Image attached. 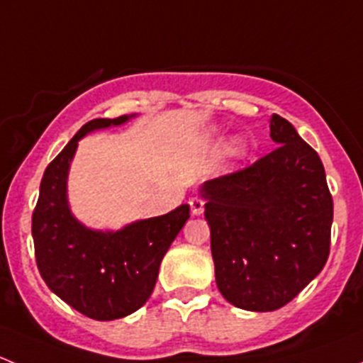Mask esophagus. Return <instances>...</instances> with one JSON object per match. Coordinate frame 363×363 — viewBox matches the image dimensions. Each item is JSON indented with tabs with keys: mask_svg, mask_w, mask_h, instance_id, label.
<instances>
[{
	"mask_svg": "<svg viewBox=\"0 0 363 363\" xmlns=\"http://www.w3.org/2000/svg\"><path fill=\"white\" fill-rule=\"evenodd\" d=\"M189 207H191L193 216H200L203 212L205 203L202 199H199V196H193V199H189Z\"/></svg>",
	"mask_w": 363,
	"mask_h": 363,
	"instance_id": "34e87169",
	"label": "esophagus"
}]
</instances>
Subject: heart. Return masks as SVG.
<instances>
[{"label": "heart", "mask_w": 363, "mask_h": 363, "mask_svg": "<svg viewBox=\"0 0 363 363\" xmlns=\"http://www.w3.org/2000/svg\"><path fill=\"white\" fill-rule=\"evenodd\" d=\"M230 151H232V155H240V152H242V145H240V142H233Z\"/></svg>", "instance_id": "b5f03b06"}]
</instances>
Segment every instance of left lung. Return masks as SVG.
Masks as SVG:
<instances>
[{
	"label": "left lung",
	"instance_id": "obj_1",
	"mask_svg": "<svg viewBox=\"0 0 363 363\" xmlns=\"http://www.w3.org/2000/svg\"><path fill=\"white\" fill-rule=\"evenodd\" d=\"M277 147L251 167L203 182L216 284L239 309L269 313L325 267L334 203L318 152L272 113Z\"/></svg>",
	"mask_w": 363,
	"mask_h": 363
}]
</instances>
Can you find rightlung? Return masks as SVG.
I'll return each mask as SVG.
<instances>
[{
  "instance_id": "1",
  "label": "right lung",
  "mask_w": 363,
  "mask_h": 363,
  "mask_svg": "<svg viewBox=\"0 0 363 363\" xmlns=\"http://www.w3.org/2000/svg\"><path fill=\"white\" fill-rule=\"evenodd\" d=\"M137 113L84 124L47 167L33 212L31 233L40 276L52 294L98 321L119 320L140 309L155 290L160 263L189 219V205L168 214L94 230L73 216L68 172L79 142L87 133L121 126Z\"/></svg>"
}]
</instances>
